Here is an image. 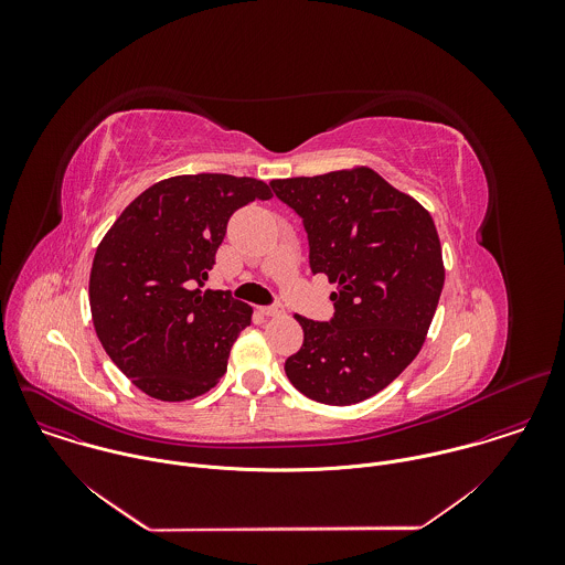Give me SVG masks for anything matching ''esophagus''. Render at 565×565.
<instances>
[{"mask_svg":"<svg viewBox=\"0 0 565 565\" xmlns=\"http://www.w3.org/2000/svg\"><path fill=\"white\" fill-rule=\"evenodd\" d=\"M258 311H260V316H265V318H274V316L285 313V309H282L280 302H274V305H269V307H260Z\"/></svg>","mask_w":565,"mask_h":565,"instance_id":"obj_1","label":"esophagus"}]
</instances>
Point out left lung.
<instances>
[{
	"mask_svg": "<svg viewBox=\"0 0 565 565\" xmlns=\"http://www.w3.org/2000/svg\"><path fill=\"white\" fill-rule=\"evenodd\" d=\"M269 186L302 220L311 271L339 285L328 322L296 316L305 343L287 379L316 403L367 401L403 374L433 322L444 289L433 217L370 167Z\"/></svg>",
	"mask_w": 565,
	"mask_h": 565,
	"instance_id": "8db88e82",
	"label": "left lung"
}]
</instances>
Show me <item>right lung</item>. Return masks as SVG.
I'll return each mask as SVG.
<instances>
[{
  "mask_svg": "<svg viewBox=\"0 0 565 565\" xmlns=\"http://www.w3.org/2000/svg\"><path fill=\"white\" fill-rule=\"evenodd\" d=\"M269 198L263 180L245 175L167 178L130 202L97 245L88 280L95 332L148 396L191 401L226 374L252 307L204 280L233 213Z\"/></svg>",
  "mask_w": 565,
  "mask_h": 565,
  "instance_id": "add662e5",
  "label": "right lung"
}]
</instances>
